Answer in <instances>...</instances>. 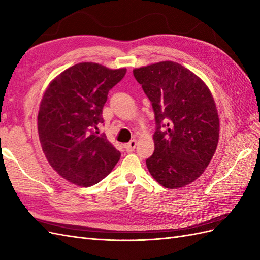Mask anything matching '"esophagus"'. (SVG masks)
Listing matches in <instances>:
<instances>
[{"mask_svg": "<svg viewBox=\"0 0 260 260\" xmlns=\"http://www.w3.org/2000/svg\"><path fill=\"white\" fill-rule=\"evenodd\" d=\"M136 146H137V140H131L129 143L124 145V148H125V151H127V152H132L133 149L136 148Z\"/></svg>", "mask_w": 260, "mask_h": 260, "instance_id": "1", "label": "esophagus"}]
</instances>
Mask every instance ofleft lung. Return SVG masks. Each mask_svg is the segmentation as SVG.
Returning <instances> with one entry per match:
<instances>
[{
	"instance_id": "8db88e82",
	"label": "left lung",
	"mask_w": 260,
	"mask_h": 260,
	"mask_svg": "<svg viewBox=\"0 0 260 260\" xmlns=\"http://www.w3.org/2000/svg\"><path fill=\"white\" fill-rule=\"evenodd\" d=\"M151 101L157 129L149 174L166 188H180L201 177L214 156L220 122L214 96L199 76L171 60L133 69ZM165 122V130H160Z\"/></svg>"
}]
</instances>
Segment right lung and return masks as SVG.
<instances>
[{"label": "right lung", "instance_id": "obj_1", "mask_svg": "<svg viewBox=\"0 0 260 260\" xmlns=\"http://www.w3.org/2000/svg\"><path fill=\"white\" fill-rule=\"evenodd\" d=\"M127 69H111L98 62H79L49 83L38 113V133L51 167L68 182L91 186L104 179L120 158L105 135L103 123L108 91Z\"/></svg>", "mask_w": 260, "mask_h": 260}]
</instances>
